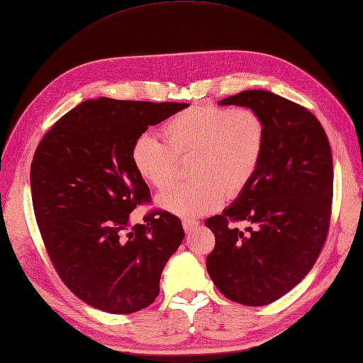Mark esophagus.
Instances as JSON below:
<instances>
[{"instance_id":"34e87169","label":"esophagus","mask_w":363,"mask_h":363,"mask_svg":"<svg viewBox=\"0 0 363 363\" xmlns=\"http://www.w3.org/2000/svg\"><path fill=\"white\" fill-rule=\"evenodd\" d=\"M182 225H184V230L185 232H191V230L196 229V227L199 225V223L195 221V220H184Z\"/></svg>"}]
</instances>
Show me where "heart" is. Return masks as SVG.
I'll list each match as a JSON object with an SVG mask.
<instances>
[{"mask_svg": "<svg viewBox=\"0 0 363 363\" xmlns=\"http://www.w3.org/2000/svg\"><path fill=\"white\" fill-rule=\"evenodd\" d=\"M164 142L143 133L134 139L130 159L140 179L164 190L178 170V159L191 156V182L173 185L157 204L182 218L216 212L237 198L257 176L264 157L267 126L258 111L202 104L172 116L161 126Z\"/></svg>", "mask_w": 363, "mask_h": 363, "instance_id": "b5f03b06", "label": "heart"}]
</instances>
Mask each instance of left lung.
Returning <instances> with one entry per match:
<instances>
[{
    "label": "left lung",
    "mask_w": 363,
    "mask_h": 363,
    "mask_svg": "<svg viewBox=\"0 0 363 363\" xmlns=\"http://www.w3.org/2000/svg\"><path fill=\"white\" fill-rule=\"evenodd\" d=\"M220 105L258 111L267 142L252 184L204 223L215 235L207 272L224 297L264 306L297 286L322 252L331 221V147L309 109L269 91H242ZM241 220L247 233L234 225Z\"/></svg>",
    "instance_id": "left-lung-1"
}]
</instances>
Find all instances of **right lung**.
<instances>
[{
  "instance_id": "add662e5",
  "label": "right lung",
  "mask_w": 363,
  "mask_h": 363,
  "mask_svg": "<svg viewBox=\"0 0 363 363\" xmlns=\"http://www.w3.org/2000/svg\"><path fill=\"white\" fill-rule=\"evenodd\" d=\"M187 106L91 99L60 117L38 143L30 190L41 238L62 281L92 308L131 314L159 296L161 274L184 229L165 210H151L143 224L130 225L133 210L151 199L130 151L148 126Z\"/></svg>"
}]
</instances>
